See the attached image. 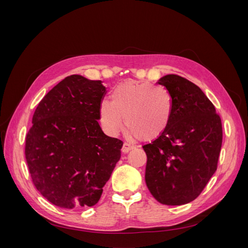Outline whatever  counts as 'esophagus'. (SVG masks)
Masks as SVG:
<instances>
[{
    "instance_id": "obj_1",
    "label": "esophagus",
    "mask_w": 248,
    "mask_h": 248,
    "mask_svg": "<svg viewBox=\"0 0 248 248\" xmlns=\"http://www.w3.org/2000/svg\"><path fill=\"white\" fill-rule=\"evenodd\" d=\"M133 148H134L133 146H131V145H129V144H127V142H124L123 147H122V149H121V151H122L123 153H128L129 151H131V150H132Z\"/></svg>"
}]
</instances>
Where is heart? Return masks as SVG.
<instances>
[{"mask_svg":"<svg viewBox=\"0 0 248 248\" xmlns=\"http://www.w3.org/2000/svg\"><path fill=\"white\" fill-rule=\"evenodd\" d=\"M174 110L170 93L166 88L148 81L126 80L110 92V101L98 107L99 122L107 134L116 137L123 128L129 136L149 141L167 130Z\"/></svg>","mask_w":248,"mask_h":248,"instance_id":"heart-1","label":"heart"}]
</instances>
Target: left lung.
I'll return each instance as SVG.
<instances>
[{
  "mask_svg": "<svg viewBox=\"0 0 248 248\" xmlns=\"http://www.w3.org/2000/svg\"><path fill=\"white\" fill-rule=\"evenodd\" d=\"M157 82L170 93L174 110L167 130L142 146L145 181L161 204L184 205L199 197L216 171L221 120L204 92L188 79L168 74Z\"/></svg>",
  "mask_w": 248,
  "mask_h": 248,
  "instance_id": "left-lung-1",
  "label": "left lung"
}]
</instances>
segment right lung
I'll use <instances>...</instances> for the list:
<instances>
[{
    "label": "right lung",
    "instance_id": "add662e5",
    "mask_svg": "<svg viewBox=\"0 0 248 248\" xmlns=\"http://www.w3.org/2000/svg\"><path fill=\"white\" fill-rule=\"evenodd\" d=\"M106 93L101 80L65 78L43 97L26 138L32 181L51 204L72 210L98 202L121 157L123 141L98 123Z\"/></svg>",
    "mask_w": 248,
    "mask_h": 248
}]
</instances>
